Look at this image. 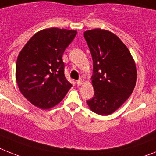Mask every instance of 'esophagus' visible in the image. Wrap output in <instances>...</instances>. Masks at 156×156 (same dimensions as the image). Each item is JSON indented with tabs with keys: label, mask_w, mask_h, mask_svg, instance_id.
I'll use <instances>...</instances> for the list:
<instances>
[{
	"label": "esophagus",
	"mask_w": 156,
	"mask_h": 156,
	"mask_svg": "<svg viewBox=\"0 0 156 156\" xmlns=\"http://www.w3.org/2000/svg\"><path fill=\"white\" fill-rule=\"evenodd\" d=\"M76 83H77L78 86H82V83H83V81H82V79H79V80H78L77 82H76Z\"/></svg>",
	"instance_id": "34e87169"
}]
</instances>
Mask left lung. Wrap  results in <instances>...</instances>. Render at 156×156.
<instances>
[{
  "label": "left lung",
  "instance_id": "8db88e82",
  "mask_svg": "<svg viewBox=\"0 0 156 156\" xmlns=\"http://www.w3.org/2000/svg\"><path fill=\"white\" fill-rule=\"evenodd\" d=\"M93 58L94 90L86 101L93 112L109 115L129 98L137 79L136 63L129 50L112 32L100 28L84 32Z\"/></svg>",
  "mask_w": 156,
  "mask_h": 156
}]
</instances>
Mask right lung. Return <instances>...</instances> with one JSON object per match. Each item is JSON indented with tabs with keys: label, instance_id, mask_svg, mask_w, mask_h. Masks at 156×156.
Listing matches in <instances>:
<instances>
[{
	"label": "right lung",
	"instance_id": "add662e5",
	"mask_svg": "<svg viewBox=\"0 0 156 156\" xmlns=\"http://www.w3.org/2000/svg\"><path fill=\"white\" fill-rule=\"evenodd\" d=\"M76 34L74 30L57 27L41 30L20 52L16 79L20 91L35 106H55L71 88L64 74L62 55Z\"/></svg>",
	"mask_w": 156,
	"mask_h": 156
}]
</instances>
